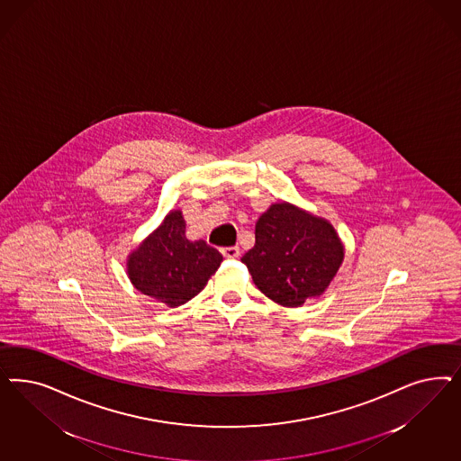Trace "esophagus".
<instances>
[{"mask_svg": "<svg viewBox=\"0 0 461 461\" xmlns=\"http://www.w3.org/2000/svg\"><path fill=\"white\" fill-rule=\"evenodd\" d=\"M221 253H222L225 258H239L240 249H239L238 246H230V248H222Z\"/></svg>", "mask_w": 461, "mask_h": 461, "instance_id": "esophagus-1", "label": "esophagus"}]
</instances>
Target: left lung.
Instances as JSON below:
<instances>
[{
	"mask_svg": "<svg viewBox=\"0 0 461 461\" xmlns=\"http://www.w3.org/2000/svg\"><path fill=\"white\" fill-rule=\"evenodd\" d=\"M254 234V248L240 261L254 285L285 307L321 295L341 267L344 249L332 225L294 205H271Z\"/></svg>",
	"mask_w": 461,
	"mask_h": 461,
	"instance_id": "1",
	"label": "left lung"
}]
</instances>
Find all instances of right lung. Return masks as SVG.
<instances>
[{
  "label": "right lung",
  "instance_id": "obj_1",
  "mask_svg": "<svg viewBox=\"0 0 461 461\" xmlns=\"http://www.w3.org/2000/svg\"><path fill=\"white\" fill-rule=\"evenodd\" d=\"M221 263L222 254L205 240L185 238V221L176 210L132 253L129 276L144 295L178 307L203 290Z\"/></svg>",
  "mask_w": 461,
  "mask_h": 461
}]
</instances>
